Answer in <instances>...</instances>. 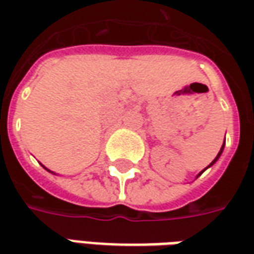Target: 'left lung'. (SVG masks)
<instances>
[{
  "mask_svg": "<svg viewBox=\"0 0 254 254\" xmlns=\"http://www.w3.org/2000/svg\"><path fill=\"white\" fill-rule=\"evenodd\" d=\"M224 140H226V138H224ZM223 149H224V143H223V145H222V148H220V151H219V152H218V155H216V158H215V159H213L212 162H211V163H209V166H207V167H205V169H204V170L200 171V173H198V174H197V177H200V176H201L202 173H204V171L207 170L208 167H211V166L215 165V163H216V160H218L219 158H220V155H222V152H223ZM197 177H196V178H197Z\"/></svg>",
  "mask_w": 254,
  "mask_h": 254,
  "instance_id": "8db88e82",
  "label": "left lung"
}]
</instances>
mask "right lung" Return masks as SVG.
Returning <instances> with one entry per match:
<instances>
[{
  "label": "right lung",
  "mask_w": 254,
  "mask_h": 254,
  "mask_svg": "<svg viewBox=\"0 0 254 254\" xmlns=\"http://www.w3.org/2000/svg\"><path fill=\"white\" fill-rule=\"evenodd\" d=\"M42 166H43V165H42ZM43 169H45V170H47V171H49V173H52V174H56V173H54V171L49 170V169H47V167H45V166H43Z\"/></svg>",
  "instance_id": "1"
}]
</instances>
